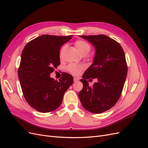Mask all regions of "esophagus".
Masks as SVG:
<instances>
[{
    "label": "esophagus",
    "mask_w": 148,
    "mask_h": 148,
    "mask_svg": "<svg viewBox=\"0 0 148 148\" xmlns=\"http://www.w3.org/2000/svg\"><path fill=\"white\" fill-rule=\"evenodd\" d=\"M77 81H79V79L78 78H76V77L74 78V82H77Z\"/></svg>",
    "instance_id": "1"
}]
</instances>
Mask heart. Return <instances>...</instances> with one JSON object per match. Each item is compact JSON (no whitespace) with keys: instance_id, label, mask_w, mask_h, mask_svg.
Returning <instances> with one entry per match:
<instances>
[{"instance_id":"heart-1","label":"heart","mask_w":148,"mask_h":148,"mask_svg":"<svg viewBox=\"0 0 148 148\" xmlns=\"http://www.w3.org/2000/svg\"><path fill=\"white\" fill-rule=\"evenodd\" d=\"M75 46L76 48L77 49L79 52L82 55V56H84V55L86 56V55L91 50V45H90V43L84 40H79L76 41L75 42ZM66 48H67L66 45H63L59 53V56L60 58H62L63 57V53L66 51ZM84 68H85V66L84 65L76 64H70L66 68L67 70L69 71V72L74 75H78L81 73V71L83 69H84Z\"/></svg>"}]
</instances>
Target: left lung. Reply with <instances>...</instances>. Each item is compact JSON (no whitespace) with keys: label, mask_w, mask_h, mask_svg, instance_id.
<instances>
[{"label":"left lung","mask_w":148,"mask_h":148,"mask_svg":"<svg viewBox=\"0 0 148 148\" xmlns=\"http://www.w3.org/2000/svg\"><path fill=\"white\" fill-rule=\"evenodd\" d=\"M95 47L93 63L80 80L83 88L79 92L82 106L93 113H101L113 107L121 95L127 74L125 53L121 46L104 35H80ZM98 82L90 87L88 78Z\"/></svg>","instance_id":"1"}]
</instances>
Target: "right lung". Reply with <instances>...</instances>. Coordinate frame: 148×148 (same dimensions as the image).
I'll use <instances>...</instances> for the list:
<instances>
[{"mask_svg": "<svg viewBox=\"0 0 148 148\" xmlns=\"http://www.w3.org/2000/svg\"><path fill=\"white\" fill-rule=\"evenodd\" d=\"M72 36L42 35L27 43L22 52L18 69L22 91L27 103L38 112L56 110L73 83V76L66 73L59 81L50 77L60 64V47Z\"/></svg>", "mask_w": 148, "mask_h": 148, "instance_id": "obj_1", "label": "right lung"}]
</instances>
